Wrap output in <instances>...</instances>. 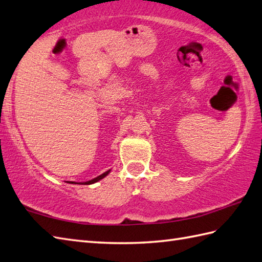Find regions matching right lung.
<instances>
[{
	"instance_id": "right-lung-1",
	"label": "right lung",
	"mask_w": 262,
	"mask_h": 262,
	"mask_svg": "<svg viewBox=\"0 0 262 262\" xmlns=\"http://www.w3.org/2000/svg\"><path fill=\"white\" fill-rule=\"evenodd\" d=\"M109 172H111V169H108L107 172H105V173H102L101 175H99V176H97V178H95V179H93V180H90V181H87V182H81V183H76V182H68V183H71V184H84V185H89V184H94V183H96V182H98V181H100L101 179H103V178H106V176L109 174Z\"/></svg>"
}]
</instances>
